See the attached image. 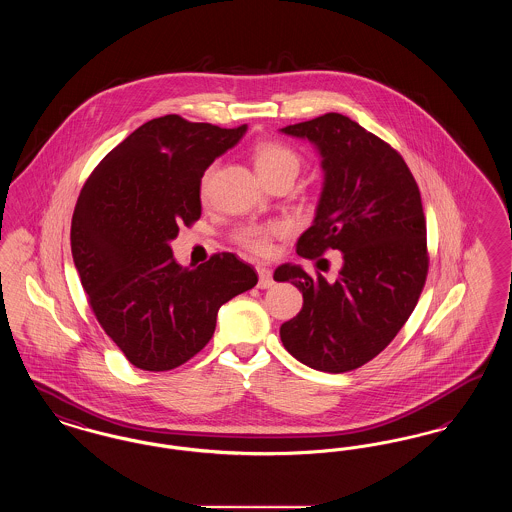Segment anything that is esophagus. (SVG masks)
I'll list each match as a JSON object with an SVG mask.
<instances>
[{
	"label": "esophagus",
	"mask_w": 512,
	"mask_h": 512,
	"mask_svg": "<svg viewBox=\"0 0 512 512\" xmlns=\"http://www.w3.org/2000/svg\"><path fill=\"white\" fill-rule=\"evenodd\" d=\"M257 274H259V288H261V290H267V288H270V286L274 284L270 268L257 267Z\"/></svg>",
	"instance_id": "1"
}]
</instances>
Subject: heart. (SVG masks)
<instances>
[{
  "label": "heart",
  "mask_w": 512,
  "mask_h": 512,
  "mask_svg": "<svg viewBox=\"0 0 512 512\" xmlns=\"http://www.w3.org/2000/svg\"><path fill=\"white\" fill-rule=\"evenodd\" d=\"M253 163L255 169L259 172V176L263 180L280 176V174H293L297 176L299 167H301V159L299 155L293 151L292 147L282 144V142H259L253 149ZM211 172L213 169H207L201 176L199 182V194L201 197L209 195V182H211ZM288 234V226L280 224V222H249L236 230L234 240L240 247H244L245 251L255 253L259 257H265L272 251V244L276 238H282Z\"/></svg>",
  "instance_id": "b5f03b06"
}]
</instances>
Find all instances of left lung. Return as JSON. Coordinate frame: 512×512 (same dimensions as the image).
<instances>
[{
    "instance_id": "1",
    "label": "left lung",
    "mask_w": 512,
    "mask_h": 512,
    "mask_svg": "<svg viewBox=\"0 0 512 512\" xmlns=\"http://www.w3.org/2000/svg\"><path fill=\"white\" fill-rule=\"evenodd\" d=\"M280 132L309 140L324 172L313 224L297 255L340 251L336 280L280 265L276 282L303 293L297 317L280 326L284 347L322 372L355 370L384 351L418 303L428 274L426 219L403 157L340 113L290 124Z\"/></svg>"
}]
</instances>
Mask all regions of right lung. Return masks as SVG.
Returning <instances> with one entry per match:
<instances>
[{
    "label": "right lung",
    "mask_w": 512,
    "mask_h": 512,
    "mask_svg": "<svg viewBox=\"0 0 512 512\" xmlns=\"http://www.w3.org/2000/svg\"><path fill=\"white\" fill-rule=\"evenodd\" d=\"M247 126L220 128L165 115L111 149L74 207L71 249L105 334L142 370L190 361L213 338L219 309L257 284L234 253L180 267L171 242L201 217L199 182Z\"/></svg>",
    "instance_id": "1"
}]
</instances>
